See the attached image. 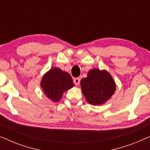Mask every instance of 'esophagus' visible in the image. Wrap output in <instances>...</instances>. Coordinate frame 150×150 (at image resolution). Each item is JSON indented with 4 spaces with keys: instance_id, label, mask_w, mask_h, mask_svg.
Listing matches in <instances>:
<instances>
[{
    "instance_id": "esophagus-1",
    "label": "esophagus",
    "mask_w": 150,
    "mask_h": 150,
    "mask_svg": "<svg viewBox=\"0 0 150 150\" xmlns=\"http://www.w3.org/2000/svg\"><path fill=\"white\" fill-rule=\"evenodd\" d=\"M80 82H81V79L80 78H75L74 79V83L76 85H79L80 84Z\"/></svg>"
}]
</instances>
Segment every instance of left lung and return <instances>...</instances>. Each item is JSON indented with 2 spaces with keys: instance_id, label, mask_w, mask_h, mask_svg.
<instances>
[{
  "instance_id": "left-lung-1",
  "label": "left lung",
  "mask_w": 150,
  "mask_h": 150,
  "mask_svg": "<svg viewBox=\"0 0 150 150\" xmlns=\"http://www.w3.org/2000/svg\"><path fill=\"white\" fill-rule=\"evenodd\" d=\"M81 89L87 101L92 105H101L111 98L116 85L111 75L106 70L91 69L87 78L81 81Z\"/></svg>"
}]
</instances>
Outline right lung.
<instances>
[{
  "instance_id": "obj_1",
  "label": "right lung",
  "mask_w": 150,
  "mask_h": 150,
  "mask_svg": "<svg viewBox=\"0 0 150 150\" xmlns=\"http://www.w3.org/2000/svg\"><path fill=\"white\" fill-rule=\"evenodd\" d=\"M71 76L57 67H52L46 72L41 81V87L47 98L57 102L60 100L65 91L73 87Z\"/></svg>"
}]
</instances>
